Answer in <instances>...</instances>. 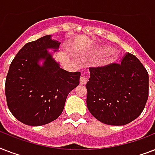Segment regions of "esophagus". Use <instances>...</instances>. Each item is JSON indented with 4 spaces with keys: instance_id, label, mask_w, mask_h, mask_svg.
Instances as JSON below:
<instances>
[{
    "instance_id": "34e87169",
    "label": "esophagus",
    "mask_w": 155,
    "mask_h": 155,
    "mask_svg": "<svg viewBox=\"0 0 155 155\" xmlns=\"http://www.w3.org/2000/svg\"><path fill=\"white\" fill-rule=\"evenodd\" d=\"M80 84H86L87 82V78L84 75H81V77H80Z\"/></svg>"
}]
</instances>
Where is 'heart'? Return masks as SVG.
<instances>
[{
    "instance_id": "1",
    "label": "heart",
    "mask_w": 155,
    "mask_h": 155,
    "mask_svg": "<svg viewBox=\"0 0 155 155\" xmlns=\"http://www.w3.org/2000/svg\"><path fill=\"white\" fill-rule=\"evenodd\" d=\"M92 53L95 55H99L103 54L101 58L100 59L99 64L101 66L109 65L118 58L119 52L115 48H108L105 45H99L93 48Z\"/></svg>"
}]
</instances>
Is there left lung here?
I'll use <instances>...</instances> for the list:
<instances>
[{"label": "left lung", "mask_w": 155, "mask_h": 155, "mask_svg": "<svg viewBox=\"0 0 155 155\" xmlns=\"http://www.w3.org/2000/svg\"><path fill=\"white\" fill-rule=\"evenodd\" d=\"M87 106L101 122L124 125L142 113L149 95V75L139 59L125 54L120 63L89 68Z\"/></svg>", "instance_id": "obj_1"}]
</instances>
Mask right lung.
I'll list each match as a JSON object with an SVG mask.
<instances>
[{"label": "right lung", "instance_id": "obj_1", "mask_svg": "<svg viewBox=\"0 0 155 155\" xmlns=\"http://www.w3.org/2000/svg\"><path fill=\"white\" fill-rule=\"evenodd\" d=\"M60 42L46 35L28 42L12 61L5 80V96L11 113L27 125L39 126L60 116L69 92L80 84V72L60 68L47 49ZM45 60L42 66L38 64Z\"/></svg>", "mask_w": 155, "mask_h": 155}]
</instances>
